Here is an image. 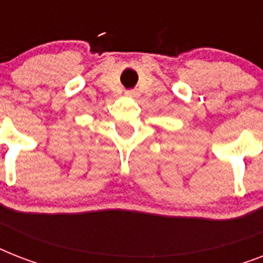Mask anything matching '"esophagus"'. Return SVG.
<instances>
[{"label":"esophagus","mask_w":263,"mask_h":263,"mask_svg":"<svg viewBox=\"0 0 263 263\" xmlns=\"http://www.w3.org/2000/svg\"><path fill=\"white\" fill-rule=\"evenodd\" d=\"M125 95H127L128 98H138V97H139V92L136 90H128L125 91Z\"/></svg>","instance_id":"obj_1"}]
</instances>
